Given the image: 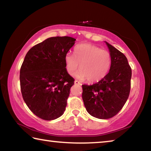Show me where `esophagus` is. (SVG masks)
I'll return each instance as SVG.
<instances>
[{"mask_svg":"<svg viewBox=\"0 0 151 151\" xmlns=\"http://www.w3.org/2000/svg\"><path fill=\"white\" fill-rule=\"evenodd\" d=\"M75 85H81L79 81H78L77 80H75Z\"/></svg>","mask_w":151,"mask_h":151,"instance_id":"esophagus-1","label":"esophagus"}]
</instances>
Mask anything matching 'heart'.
Returning <instances> with one entry per match:
<instances>
[{
	"label": "heart",
	"mask_w": 151,
	"mask_h": 151,
	"mask_svg": "<svg viewBox=\"0 0 151 151\" xmlns=\"http://www.w3.org/2000/svg\"><path fill=\"white\" fill-rule=\"evenodd\" d=\"M66 70L73 75L79 68L77 77L87 79L89 83H97L106 76L111 65V56L108 51L97 45L81 44L75 47L74 54L67 53L64 57Z\"/></svg>",
	"instance_id": "1"
}]
</instances>
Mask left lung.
<instances>
[{"instance_id":"left-lung-1","label":"left lung","mask_w":151,"mask_h":151,"mask_svg":"<svg viewBox=\"0 0 151 151\" xmlns=\"http://www.w3.org/2000/svg\"><path fill=\"white\" fill-rule=\"evenodd\" d=\"M111 56L109 72L99 82L83 85L82 97L88 113L99 119H109L122 109L129 97L132 69L123 53L106 42Z\"/></svg>"}]
</instances>
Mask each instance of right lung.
<instances>
[{
	"mask_svg": "<svg viewBox=\"0 0 151 151\" xmlns=\"http://www.w3.org/2000/svg\"><path fill=\"white\" fill-rule=\"evenodd\" d=\"M71 37H52L29 50L20 69L24 101L44 120L60 117L75 79L67 73L64 57L75 44Z\"/></svg>",
	"mask_w": 151,
	"mask_h": 151,
	"instance_id": "right-lung-1",
	"label": "right lung"
}]
</instances>
